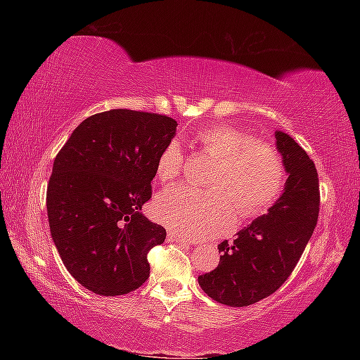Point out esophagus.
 Here are the masks:
<instances>
[{
    "label": "esophagus",
    "instance_id": "34e87169",
    "mask_svg": "<svg viewBox=\"0 0 360 360\" xmlns=\"http://www.w3.org/2000/svg\"><path fill=\"white\" fill-rule=\"evenodd\" d=\"M168 241H173V243H184V245H191V241H188L187 238H184V236H181L176 233V231H169L168 233Z\"/></svg>",
    "mask_w": 360,
    "mask_h": 360
}]
</instances>
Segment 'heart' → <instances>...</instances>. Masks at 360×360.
Returning a JSON list of instances; mask_svg holds the SVG:
<instances>
[{"label": "heart", "instance_id": "obj_1", "mask_svg": "<svg viewBox=\"0 0 360 360\" xmlns=\"http://www.w3.org/2000/svg\"><path fill=\"white\" fill-rule=\"evenodd\" d=\"M193 141L200 150L216 158L206 179L212 191L198 193L176 187L158 195L154 203L158 222L184 236L208 238L230 227L233 206L241 217H255L279 198L288 172L276 146L227 124L205 127ZM182 169L184 152L178 143L169 141L157 157V179L172 184Z\"/></svg>", "mask_w": 360, "mask_h": 360}]
</instances>
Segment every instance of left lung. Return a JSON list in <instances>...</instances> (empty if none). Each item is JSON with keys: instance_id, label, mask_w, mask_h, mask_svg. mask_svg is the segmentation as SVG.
Here are the masks:
<instances>
[{"instance_id": "1", "label": "left lung", "mask_w": 360, "mask_h": 360, "mask_svg": "<svg viewBox=\"0 0 360 360\" xmlns=\"http://www.w3.org/2000/svg\"><path fill=\"white\" fill-rule=\"evenodd\" d=\"M288 172L284 193L268 214L217 246L221 260L198 276L205 294L229 307H249L276 292L294 271L319 217V178L314 162L289 135L276 131Z\"/></svg>"}]
</instances>
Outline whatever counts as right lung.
Listing matches in <instances>:
<instances>
[{"instance_id":"add662e5","label":"right lung","mask_w":360,"mask_h":360,"mask_svg":"<svg viewBox=\"0 0 360 360\" xmlns=\"http://www.w3.org/2000/svg\"><path fill=\"white\" fill-rule=\"evenodd\" d=\"M178 122L111 109L90 115L53 160L47 186L52 240L66 270L98 295H124L149 278L148 254L167 230L141 214L155 162Z\"/></svg>"}]
</instances>
